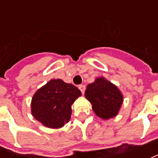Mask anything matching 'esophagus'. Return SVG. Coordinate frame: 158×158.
Segmentation results:
<instances>
[{"label":"esophagus","mask_w":158,"mask_h":158,"mask_svg":"<svg viewBox=\"0 0 158 158\" xmlns=\"http://www.w3.org/2000/svg\"><path fill=\"white\" fill-rule=\"evenodd\" d=\"M78 88H79V89L81 90V92L82 93H84V91H85V85H82V84H81V85H79L78 86Z\"/></svg>","instance_id":"obj_1"}]
</instances>
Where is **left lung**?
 Masks as SVG:
<instances>
[{
  "mask_svg": "<svg viewBox=\"0 0 158 158\" xmlns=\"http://www.w3.org/2000/svg\"><path fill=\"white\" fill-rule=\"evenodd\" d=\"M85 98L91 103L95 113L104 119L116 116L123 102L118 89L103 77L88 84Z\"/></svg>",
  "mask_w": 158,
  "mask_h": 158,
  "instance_id": "left-lung-1",
  "label": "left lung"
}]
</instances>
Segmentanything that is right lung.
<instances>
[{"label":"right lung","instance_id":"obj_1","mask_svg":"<svg viewBox=\"0 0 158 158\" xmlns=\"http://www.w3.org/2000/svg\"><path fill=\"white\" fill-rule=\"evenodd\" d=\"M80 96L81 91L75 85L52 79L34 94L32 115L46 127H61L69 121L71 106Z\"/></svg>","mask_w":158,"mask_h":158}]
</instances>
